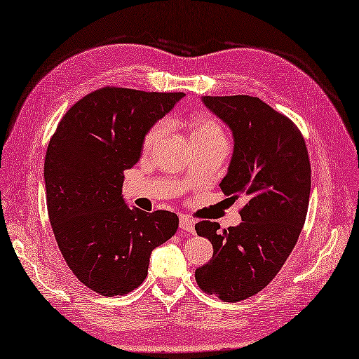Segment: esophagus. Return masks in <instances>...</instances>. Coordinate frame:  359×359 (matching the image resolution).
I'll use <instances>...</instances> for the list:
<instances>
[{
  "label": "esophagus",
  "instance_id": "34e87169",
  "mask_svg": "<svg viewBox=\"0 0 359 359\" xmlns=\"http://www.w3.org/2000/svg\"><path fill=\"white\" fill-rule=\"evenodd\" d=\"M180 229H181L182 231H187V233H190V234H194V233H195V224H194V221L190 219V217L181 216V217H180Z\"/></svg>",
  "mask_w": 359,
  "mask_h": 359
}]
</instances>
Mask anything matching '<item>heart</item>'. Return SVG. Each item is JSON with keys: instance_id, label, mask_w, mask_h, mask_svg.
<instances>
[{"instance_id": "obj_1", "label": "heart", "mask_w": 359, "mask_h": 359, "mask_svg": "<svg viewBox=\"0 0 359 359\" xmlns=\"http://www.w3.org/2000/svg\"><path fill=\"white\" fill-rule=\"evenodd\" d=\"M190 140L191 143H213V142H225V133L219 121L210 116H196L189 121ZM165 134V123L158 121L154 125L143 140V149L151 151L152 147L160 142Z\"/></svg>"}]
</instances>
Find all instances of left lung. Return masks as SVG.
I'll list each match as a JSON object with an SVG mask.
<instances>
[{
    "instance_id": "left-lung-1",
    "label": "left lung",
    "mask_w": 359,
    "mask_h": 359,
    "mask_svg": "<svg viewBox=\"0 0 359 359\" xmlns=\"http://www.w3.org/2000/svg\"><path fill=\"white\" fill-rule=\"evenodd\" d=\"M203 102L233 133V156L219 186L247 204L238 226L195 225L213 245L212 260L195 278L204 292L236 303L264 290L294 250L308 213L311 163L299 128L259 97L204 95Z\"/></svg>"
}]
</instances>
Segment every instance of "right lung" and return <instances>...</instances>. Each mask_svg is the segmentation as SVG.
<instances>
[{
	"label": "right lung",
	"instance_id": "1",
	"mask_svg": "<svg viewBox=\"0 0 359 359\" xmlns=\"http://www.w3.org/2000/svg\"><path fill=\"white\" fill-rule=\"evenodd\" d=\"M182 97L104 86L76 102L50 140L43 180L51 229L69 269L100 295L142 285L152 250L177 233V215L130 210L121 187L147 130Z\"/></svg>",
	"mask_w": 359,
	"mask_h": 359
}]
</instances>
